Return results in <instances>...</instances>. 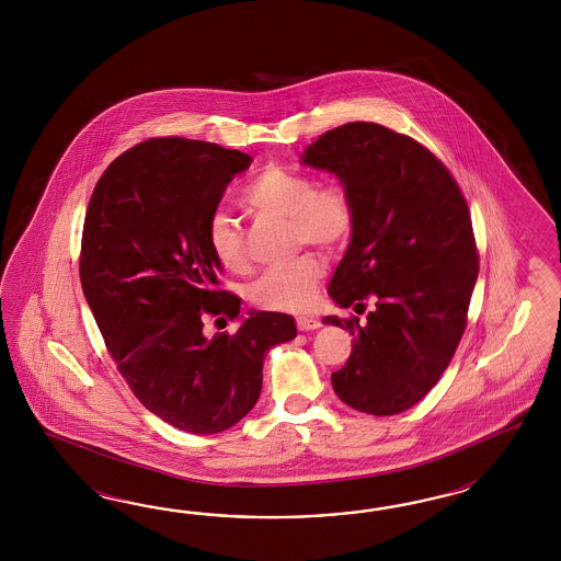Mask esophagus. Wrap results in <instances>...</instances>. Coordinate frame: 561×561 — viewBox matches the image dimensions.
<instances>
[{
    "label": "esophagus",
    "mask_w": 561,
    "mask_h": 561,
    "mask_svg": "<svg viewBox=\"0 0 561 561\" xmlns=\"http://www.w3.org/2000/svg\"><path fill=\"white\" fill-rule=\"evenodd\" d=\"M296 327H298L300 331H314V329L321 327V321L314 319V317H298V319H296Z\"/></svg>",
    "instance_id": "34e87169"
}]
</instances>
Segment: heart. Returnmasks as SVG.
Wrapping results in <instances>:
<instances>
[{"label": "heart", "mask_w": 561, "mask_h": 561, "mask_svg": "<svg viewBox=\"0 0 561 561\" xmlns=\"http://www.w3.org/2000/svg\"><path fill=\"white\" fill-rule=\"evenodd\" d=\"M240 204L261 218L288 221L291 249L317 244L327 253H335L356 230V204L347 188L317 185L310 174L279 164L256 172L242 188ZM207 242L226 270L240 273L249 267L242 230L228 214L214 211L209 216ZM323 275L321 256L305 251L263 273L249 288V298L265 310H305L314 300Z\"/></svg>", "instance_id": "heart-1"}]
</instances>
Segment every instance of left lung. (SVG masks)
<instances>
[{"label":"left lung","mask_w":561,"mask_h":561,"mask_svg":"<svg viewBox=\"0 0 561 561\" xmlns=\"http://www.w3.org/2000/svg\"><path fill=\"white\" fill-rule=\"evenodd\" d=\"M302 158L335 172L356 204L329 294L357 314L366 300L376 306L364 321L324 317L354 335L333 389L362 413H401L440 380L467 329L479 273L469 205L434 153L378 123L335 127Z\"/></svg>","instance_id":"obj_1"}]
</instances>
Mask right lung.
I'll list each match as a JSON object with an SVG mask.
<instances>
[{"instance_id": "right-lung-1", "label": "right lung", "mask_w": 561, "mask_h": 561, "mask_svg": "<svg viewBox=\"0 0 561 561\" xmlns=\"http://www.w3.org/2000/svg\"><path fill=\"white\" fill-rule=\"evenodd\" d=\"M251 162L218 144L152 137L108 164L85 211L80 282L106 352L141 405L188 434L240 422L261 394L270 347L296 337L282 312L204 335L205 319L240 314L207 220Z\"/></svg>"}]
</instances>
